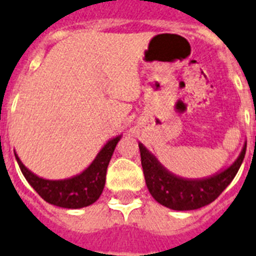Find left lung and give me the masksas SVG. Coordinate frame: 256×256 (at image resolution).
<instances>
[{"label":"left lung","mask_w":256,"mask_h":256,"mask_svg":"<svg viewBox=\"0 0 256 256\" xmlns=\"http://www.w3.org/2000/svg\"><path fill=\"white\" fill-rule=\"evenodd\" d=\"M139 150L146 184L153 198L171 210L186 211L208 205L230 186L245 158L246 143L230 166L201 179L183 178L168 171L140 142Z\"/></svg>","instance_id":"8db88e82"}]
</instances>
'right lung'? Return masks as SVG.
Returning a JSON list of instances; mask_svg holds the SVG:
<instances>
[{
    "instance_id": "obj_1",
    "label": "right lung",
    "mask_w": 256,
    "mask_h": 256,
    "mask_svg": "<svg viewBox=\"0 0 256 256\" xmlns=\"http://www.w3.org/2000/svg\"><path fill=\"white\" fill-rule=\"evenodd\" d=\"M121 138L122 135H118L106 142L94 161L80 174L59 180H51L36 175L23 165L16 152L15 158L26 182L46 202L64 208H81L92 205L100 197L106 186V168Z\"/></svg>"
}]
</instances>
